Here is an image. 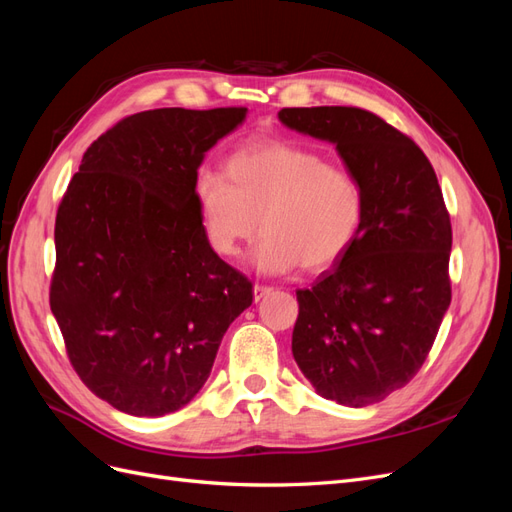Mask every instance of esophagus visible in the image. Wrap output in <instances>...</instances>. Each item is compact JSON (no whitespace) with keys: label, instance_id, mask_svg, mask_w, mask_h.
<instances>
[{"label":"esophagus","instance_id":"34e87169","mask_svg":"<svg viewBox=\"0 0 512 512\" xmlns=\"http://www.w3.org/2000/svg\"><path fill=\"white\" fill-rule=\"evenodd\" d=\"M273 288L265 286V284H254V301H260L265 294H269Z\"/></svg>","mask_w":512,"mask_h":512}]
</instances>
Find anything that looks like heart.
Instances as JSON below:
<instances>
[{
	"label": "heart",
	"instance_id": "b5f03b06",
	"mask_svg": "<svg viewBox=\"0 0 512 512\" xmlns=\"http://www.w3.org/2000/svg\"><path fill=\"white\" fill-rule=\"evenodd\" d=\"M222 173L196 181L209 245L235 256L258 230L252 260L262 273L322 271L342 258L365 220V192L346 166L286 141L252 143L232 153Z\"/></svg>",
	"mask_w": 512,
	"mask_h": 512
}]
</instances>
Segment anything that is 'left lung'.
I'll return each mask as SVG.
<instances>
[{
  "label": "left lung",
  "mask_w": 512,
  "mask_h": 512,
  "mask_svg": "<svg viewBox=\"0 0 512 512\" xmlns=\"http://www.w3.org/2000/svg\"><path fill=\"white\" fill-rule=\"evenodd\" d=\"M280 119L331 141L365 192L350 250L297 290L294 361L322 397L376 404L418 374L451 305L453 230L436 170L408 134L365 108H282Z\"/></svg>",
  "instance_id": "1"
}]
</instances>
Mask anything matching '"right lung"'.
Wrapping results in <instances>:
<instances>
[{
    "mask_svg": "<svg viewBox=\"0 0 512 512\" xmlns=\"http://www.w3.org/2000/svg\"><path fill=\"white\" fill-rule=\"evenodd\" d=\"M245 106L156 108L89 145L55 220L51 312L87 389L164 416L203 389L252 282L207 241L198 166Z\"/></svg>",
    "mask_w": 512,
    "mask_h": 512,
    "instance_id": "1",
    "label": "right lung"
}]
</instances>
